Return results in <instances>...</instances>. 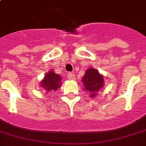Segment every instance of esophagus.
Listing matches in <instances>:
<instances>
[{"label":"esophagus","instance_id":"1","mask_svg":"<svg viewBox=\"0 0 146 146\" xmlns=\"http://www.w3.org/2000/svg\"><path fill=\"white\" fill-rule=\"evenodd\" d=\"M67 78H68L70 80H73L75 79V74L73 73H69L67 75Z\"/></svg>","mask_w":146,"mask_h":146}]
</instances>
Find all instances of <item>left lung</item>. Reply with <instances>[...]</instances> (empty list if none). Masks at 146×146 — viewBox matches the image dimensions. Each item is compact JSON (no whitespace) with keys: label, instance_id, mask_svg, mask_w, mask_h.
I'll return each instance as SVG.
<instances>
[{"label":"left lung","instance_id":"8db88e82","mask_svg":"<svg viewBox=\"0 0 146 146\" xmlns=\"http://www.w3.org/2000/svg\"><path fill=\"white\" fill-rule=\"evenodd\" d=\"M81 82L83 83V90L90 94V97L95 98L97 93L104 87V78L96 69L93 67L87 69Z\"/></svg>","mask_w":146,"mask_h":146}]
</instances>
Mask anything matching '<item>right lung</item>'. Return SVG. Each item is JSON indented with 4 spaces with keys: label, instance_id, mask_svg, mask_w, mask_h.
Wrapping results in <instances>:
<instances>
[{
    "label": "right lung",
    "instance_id": "1",
    "mask_svg": "<svg viewBox=\"0 0 146 146\" xmlns=\"http://www.w3.org/2000/svg\"><path fill=\"white\" fill-rule=\"evenodd\" d=\"M61 80V76L59 74H56L52 70L48 71L41 80L40 85L46 93H50L57 90L62 85Z\"/></svg>",
    "mask_w": 146,
    "mask_h": 146
}]
</instances>
